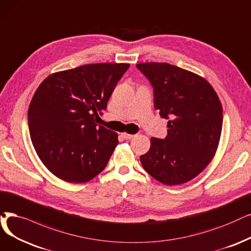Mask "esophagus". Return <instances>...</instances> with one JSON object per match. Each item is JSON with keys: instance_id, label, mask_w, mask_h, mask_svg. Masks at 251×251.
<instances>
[{"instance_id": "esophagus-1", "label": "esophagus", "mask_w": 251, "mask_h": 251, "mask_svg": "<svg viewBox=\"0 0 251 251\" xmlns=\"http://www.w3.org/2000/svg\"><path fill=\"white\" fill-rule=\"evenodd\" d=\"M123 138H125L126 140H129V139H133L135 137V135H131V134H126V133H123L122 134Z\"/></svg>"}]
</instances>
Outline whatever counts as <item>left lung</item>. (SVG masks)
I'll use <instances>...</instances> for the list:
<instances>
[{"label": "left lung", "instance_id": "obj_1", "mask_svg": "<svg viewBox=\"0 0 251 251\" xmlns=\"http://www.w3.org/2000/svg\"><path fill=\"white\" fill-rule=\"evenodd\" d=\"M153 87L154 108L169 119L165 139H150L140 156L157 181L178 185L194 179L211 162L223 128V107L207 80L167 63L136 66Z\"/></svg>", "mask_w": 251, "mask_h": 251}]
</instances>
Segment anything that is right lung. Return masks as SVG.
<instances>
[{"instance_id": "right-lung-1", "label": "right lung", "mask_w": 251, "mask_h": 251, "mask_svg": "<svg viewBox=\"0 0 251 251\" xmlns=\"http://www.w3.org/2000/svg\"><path fill=\"white\" fill-rule=\"evenodd\" d=\"M128 64H89L49 75L27 111L29 136L44 166L59 179L82 183L101 173L118 144L115 132L95 117Z\"/></svg>"}]
</instances>
